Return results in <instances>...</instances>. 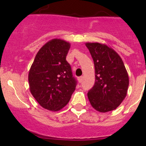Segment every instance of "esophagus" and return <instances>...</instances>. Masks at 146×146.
<instances>
[{
  "mask_svg": "<svg viewBox=\"0 0 146 146\" xmlns=\"http://www.w3.org/2000/svg\"><path fill=\"white\" fill-rule=\"evenodd\" d=\"M82 80H83V77H82V76H81V77H78V81H79L80 83L82 82Z\"/></svg>",
  "mask_w": 146,
  "mask_h": 146,
  "instance_id": "34e87169",
  "label": "esophagus"
}]
</instances>
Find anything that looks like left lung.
<instances>
[{"mask_svg":"<svg viewBox=\"0 0 146 146\" xmlns=\"http://www.w3.org/2000/svg\"><path fill=\"white\" fill-rule=\"evenodd\" d=\"M95 67V84L88 92L91 106L101 113L116 109L126 96L129 76L123 60L104 44H86Z\"/></svg>","mask_w":146,"mask_h":146,"instance_id":"8db88e82","label":"left lung"}]
</instances>
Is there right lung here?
I'll return each instance as SVG.
<instances>
[{"mask_svg":"<svg viewBox=\"0 0 146 146\" xmlns=\"http://www.w3.org/2000/svg\"><path fill=\"white\" fill-rule=\"evenodd\" d=\"M70 44L53 38L37 52L28 74L31 93L44 109L58 111L69 102L77 81L66 58Z\"/></svg>","mask_w":146,"mask_h":146,"instance_id":"obj_1","label":"right lung"}]
</instances>
